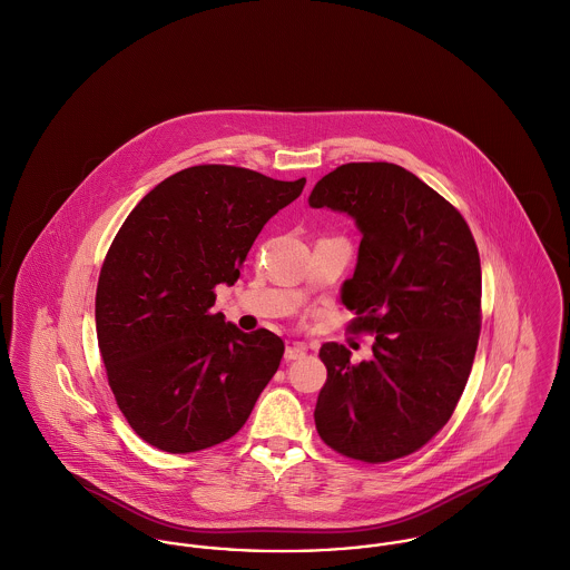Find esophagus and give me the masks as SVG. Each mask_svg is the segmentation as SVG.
<instances>
[{"label": "esophagus", "mask_w": 570, "mask_h": 570, "mask_svg": "<svg viewBox=\"0 0 570 570\" xmlns=\"http://www.w3.org/2000/svg\"><path fill=\"white\" fill-rule=\"evenodd\" d=\"M302 356H306V345H304V343H293V345H288L286 352H284V358H286V361H297V358H302Z\"/></svg>", "instance_id": "34e87169"}]
</instances>
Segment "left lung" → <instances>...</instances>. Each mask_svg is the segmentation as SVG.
Wrapping results in <instances>:
<instances>
[{
    "mask_svg": "<svg viewBox=\"0 0 570 570\" xmlns=\"http://www.w3.org/2000/svg\"><path fill=\"white\" fill-rule=\"evenodd\" d=\"M311 207L361 230L342 302L352 333L374 335L372 358L324 343L328 379L315 407L322 441L379 464L419 452L452 419L475 356L482 275L475 239L454 205L392 163H347L324 176Z\"/></svg>",
    "mask_w": 570,
    "mask_h": 570,
    "instance_id": "8db88e82",
    "label": "left lung"
}]
</instances>
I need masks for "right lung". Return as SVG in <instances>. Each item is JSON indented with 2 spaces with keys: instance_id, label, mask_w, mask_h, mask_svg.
I'll return each instance as SVG.
<instances>
[{
  "instance_id": "right-lung-1",
  "label": "right lung",
  "mask_w": 570,
  "mask_h": 570,
  "mask_svg": "<svg viewBox=\"0 0 570 570\" xmlns=\"http://www.w3.org/2000/svg\"><path fill=\"white\" fill-rule=\"evenodd\" d=\"M230 165L187 167L156 185L118 228L97 286V340L129 428L167 454L235 436L279 367L284 342L214 313L262 227L299 198Z\"/></svg>"
}]
</instances>
